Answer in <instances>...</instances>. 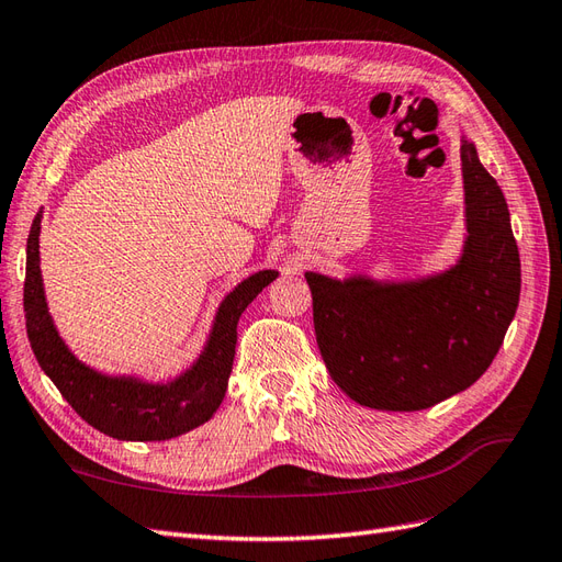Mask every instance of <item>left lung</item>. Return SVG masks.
I'll return each mask as SVG.
<instances>
[{
    "mask_svg": "<svg viewBox=\"0 0 562 562\" xmlns=\"http://www.w3.org/2000/svg\"><path fill=\"white\" fill-rule=\"evenodd\" d=\"M467 229L462 260L438 278L378 284L306 272L321 357L363 407L419 412L476 383L519 304V251L495 179L462 140Z\"/></svg>",
    "mask_w": 562,
    "mask_h": 562,
    "instance_id": "left-lung-1",
    "label": "left lung"
}]
</instances>
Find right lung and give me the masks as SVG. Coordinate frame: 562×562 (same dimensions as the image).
I'll return each instance as SVG.
<instances>
[{
    "instance_id": "1",
    "label": "right lung",
    "mask_w": 562,
    "mask_h": 562,
    "mask_svg": "<svg viewBox=\"0 0 562 562\" xmlns=\"http://www.w3.org/2000/svg\"><path fill=\"white\" fill-rule=\"evenodd\" d=\"M37 237L41 215L33 220L25 249V330L37 363L74 412L100 434L120 440H167L211 419L227 390L239 316L258 292L278 278V272L260 270L234 286L217 311L211 342L191 371L167 385H146L132 378L126 381L90 371L64 347L45 304Z\"/></svg>"
}]
</instances>
